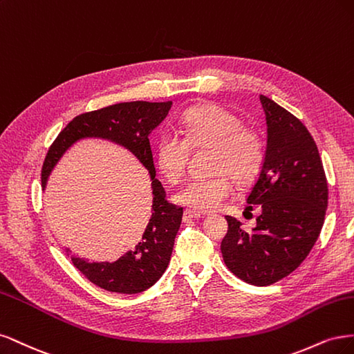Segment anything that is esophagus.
Wrapping results in <instances>:
<instances>
[{"label":"esophagus","mask_w":354,"mask_h":354,"mask_svg":"<svg viewBox=\"0 0 354 354\" xmlns=\"http://www.w3.org/2000/svg\"><path fill=\"white\" fill-rule=\"evenodd\" d=\"M201 213L197 212V210H192V209H185L184 210V221H188V219H198L201 218Z\"/></svg>","instance_id":"obj_1"}]
</instances>
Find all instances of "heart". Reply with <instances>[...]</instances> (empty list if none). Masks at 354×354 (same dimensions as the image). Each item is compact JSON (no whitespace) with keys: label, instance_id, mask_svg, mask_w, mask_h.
Instances as JSON below:
<instances>
[{"label":"heart","instance_id":"b5f03b06","mask_svg":"<svg viewBox=\"0 0 354 354\" xmlns=\"http://www.w3.org/2000/svg\"><path fill=\"white\" fill-rule=\"evenodd\" d=\"M178 135L163 131L156 142V163L163 176L176 182L184 175L189 147H212L210 172L206 178H191L175 191L174 198L194 210L213 212L231 197L232 182L245 185L253 180L265 160L261 136L244 127L241 118L218 104L188 109L179 120Z\"/></svg>","mask_w":354,"mask_h":354}]
</instances>
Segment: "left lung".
Returning a JSON list of instances; mask_svg holds the SVG:
<instances>
[{"mask_svg":"<svg viewBox=\"0 0 354 354\" xmlns=\"http://www.w3.org/2000/svg\"><path fill=\"white\" fill-rule=\"evenodd\" d=\"M266 115L263 165L247 196L261 213L252 232L226 216L221 250L225 265L247 283L265 287L297 269L321 234L328 182L315 140L304 124L275 101L260 95Z\"/></svg>","mask_w":354,"mask_h":354,"instance_id":"1","label":"left lung"}]
</instances>
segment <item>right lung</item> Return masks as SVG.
Here are the masks:
<instances>
[{
  "instance_id": "add662e5",
  "label": "right lung",
  "mask_w": 354,
  "mask_h": 354,
  "mask_svg": "<svg viewBox=\"0 0 354 354\" xmlns=\"http://www.w3.org/2000/svg\"><path fill=\"white\" fill-rule=\"evenodd\" d=\"M172 107V101L119 102L104 109L82 113L54 140L41 170L42 188H45L51 170L69 148L82 138H104L118 142L136 156L151 176L153 206L151 218L141 241L113 263H89L73 256L67 250L73 266L97 287L119 294H138L150 288L165 273L175 236L179 231L184 209L166 200L162 182L156 179V167L148 135L163 122Z\"/></svg>"
}]
</instances>
